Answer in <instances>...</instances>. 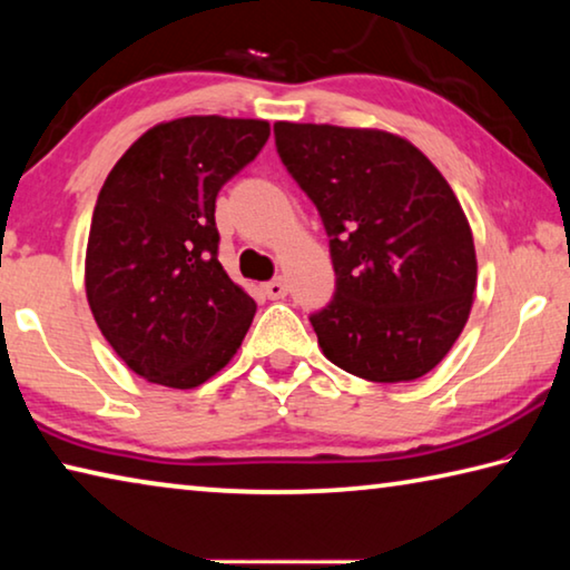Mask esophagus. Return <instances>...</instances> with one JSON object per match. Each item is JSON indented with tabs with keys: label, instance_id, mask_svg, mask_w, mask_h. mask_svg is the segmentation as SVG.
Wrapping results in <instances>:
<instances>
[{
	"label": "esophagus",
	"instance_id": "1",
	"mask_svg": "<svg viewBox=\"0 0 570 570\" xmlns=\"http://www.w3.org/2000/svg\"><path fill=\"white\" fill-rule=\"evenodd\" d=\"M286 292H288V288H286L284 278H274V282L264 284V294H266L268 298H274V302H276V298H284Z\"/></svg>",
	"mask_w": 570,
	"mask_h": 570
}]
</instances>
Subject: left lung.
I'll list each match as a JSON object with an SVG mask.
<instances>
[{"label":"left lung","mask_w":570,"mask_h":570,"mask_svg":"<svg viewBox=\"0 0 570 570\" xmlns=\"http://www.w3.org/2000/svg\"><path fill=\"white\" fill-rule=\"evenodd\" d=\"M276 150L320 210L336 292L308 316L324 356L370 382H412L445 360L478 284L450 183L387 130L276 122Z\"/></svg>","instance_id":"obj_1"}]
</instances>
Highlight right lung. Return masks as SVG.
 Segmentation results:
<instances>
[{
  "label": "right lung",
  "instance_id": "obj_1",
  "mask_svg": "<svg viewBox=\"0 0 570 570\" xmlns=\"http://www.w3.org/2000/svg\"><path fill=\"white\" fill-rule=\"evenodd\" d=\"M266 120L188 115L142 132L92 210L85 292L135 374L193 390L224 370L256 302L218 262L216 196L268 140Z\"/></svg>",
  "mask_w": 570,
  "mask_h": 570
}]
</instances>
